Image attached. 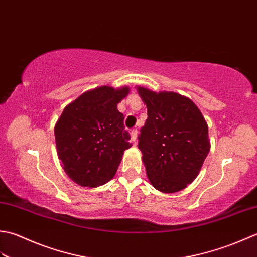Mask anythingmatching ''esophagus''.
<instances>
[{"instance_id": "34e87169", "label": "esophagus", "mask_w": 257, "mask_h": 257, "mask_svg": "<svg viewBox=\"0 0 257 257\" xmlns=\"http://www.w3.org/2000/svg\"><path fill=\"white\" fill-rule=\"evenodd\" d=\"M136 138H138V128L134 127L132 128V131H131V141H132V142H135Z\"/></svg>"}]
</instances>
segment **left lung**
I'll return each instance as SVG.
<instances>
[{
    "label": "left lung",
    "instance_id": "obj_1",
    "mask_svg": "<svg viewBox=\"0 0 257 257\" xmlns=\"http://www.w3.org/2000/svg\"><path fill=\"white\" fill-rule=\"evenodd\" d=\"M148 107L139 149L151 184L164 193L185 188L196 179L209 152L208 127L190 98L139 87Z\"/></svg>",
    "mask_w": 257,
    "mask_h": 257
}]
</instances>
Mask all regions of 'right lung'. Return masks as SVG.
<instances>
[{
	"label": "right lung",
	"mask_w": 257,
	"mask_h": 257,
	"mask_svg": "<svg viewBox=\"0 0 257 257\" xmlns=\"http://www.w3.org/2000/svg\"><path fill=\"white\" fill-rule=\"evenodd\" d=\"M127 94V87L88 91L69 104L57 121V155L66 174L81 186L96 187L112 180L124 151L132 146L117 109Z\"/></svg>",
	"instance_id": "right-lung-1"
}]
</instances>
